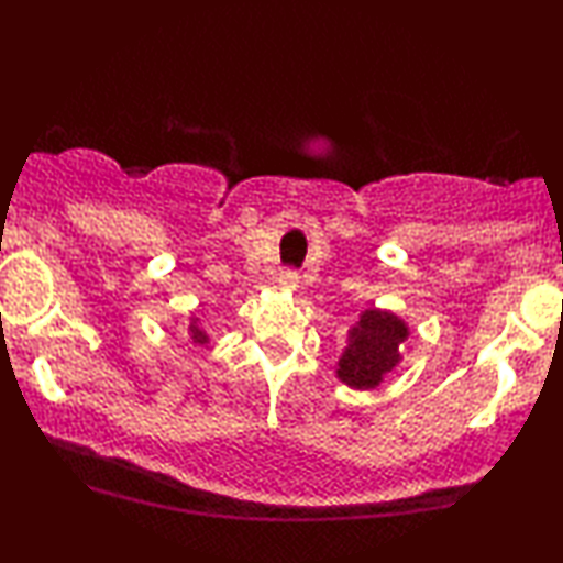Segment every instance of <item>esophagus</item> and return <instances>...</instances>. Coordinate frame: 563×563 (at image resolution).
<instances>
[{
    "label": "esophagus",
    "mask_w": 563,
    "mask_h": 563,
    "mask_svg": "<svg viewBox=\"0 0 563 563\" xmlns=\"http://www.w3.org/2000/svg\"><path fill=\"white\" fill-rule=\"evenodd\" d=\"M279 287L295 291L299 287V274L291 272V268H284V272H279Z\"/></svg>",
    "instance_id": "esophagus-1"
}]
</instances>
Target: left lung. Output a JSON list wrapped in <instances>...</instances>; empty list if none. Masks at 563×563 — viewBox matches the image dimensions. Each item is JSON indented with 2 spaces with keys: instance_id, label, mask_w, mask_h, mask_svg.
<instances>
[{
  "instance_id": "obj_1",
  "label": "left lung",
  "mask_w": 563,
  "mask_h": 563,
  "mask_svg": "<svg viewBox=\"0 0 563 563\" xmlns=\"http://www.w3.org/2000/svg\"><path fill=\"white\" fill-rule=\"evenodd\" d=\"M407 338L410 325L399 314L368 307L349 330L345 349L335 364V376L351 389H376L402 361Z\"/></svg>"
}]
</instances>
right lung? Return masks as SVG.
I'll use <instances>...</instances> for the list:
<instances>
[{"instance_id":"1","label":"right lung","mask_w":563,"mask_h":563,"mask_svg":"<svg viewBox=\"0 0 563 563\" xmlns=\"http://www.w3.org/2000/svg\"><path fill=\"white\" fill-rule=\"evenodd\" d=\"M187 335H189V341L195 343V345H205V343H210V335H207V330H205V325H202V320H199L195 312H191V318H189Z\"/></svg>"}]
</instances>
